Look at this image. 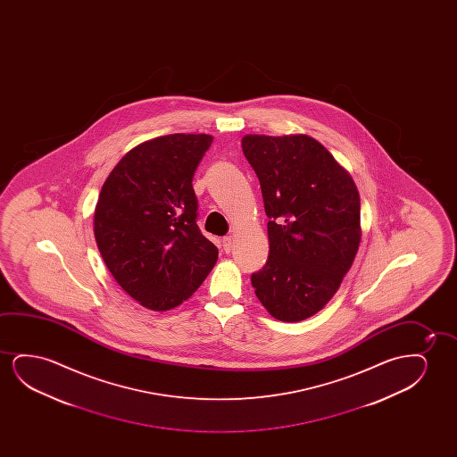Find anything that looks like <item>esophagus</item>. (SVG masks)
<instances>
[{"mask_svg":"<svg viewBox=\"0 0 457 457\" xmlns=\"http://www.w3.org/2000/svg\"><path fill=\"white\" fill-rule=\"evenodd\" d=\"M221 246H223V250L226 253H229L232 250V238L229 236H226V237L221 238Z\"/></svg>","mask_w":457,"mask_h":457,"instance_id":"1","label":"esophagus"}]
</instances>
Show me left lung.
<instances>
[{
  "label": "left lung",
  "instance_id": "obj_1",
  "mask_svg": "<svg viewBox=\"0 0 457 457\" xmlns=\"http://www.w3.org/2000/svg\"><path fill=\"white\" fill-rule=\"evenodd\" d=\"M269 217L270 253L251 275L275 319L301 321L340 287L361 244V200L351 176L307 136H245Z\"/></svg>",
  "mask_w": 457,
  "mask_h": 457
}]
</instances>
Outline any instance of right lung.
<instances>
[{"instance_id":"right-lung-1","label":"right lung","mask_w":457,"mask_h":457,"mask_svg":"<svg viewBox=\"0 0 457 457\" xmlns=\"http://www.w3.org/2000/svg\"><path fill=\"white\" fill-rule=\"evenodd\" d=\"M212 137L170 134L132 148L107 176L95 209L103 261L126 294L153 311L192 296L219 257L196 225L195 170Z\"/></svg>"}]
</instances>
